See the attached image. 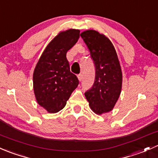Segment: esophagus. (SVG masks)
I'll return each instance as SVG.
<instances>
[{"label":"esophagus","instance_id":"obj_1","mask_svg":"<svg viewBox=\"0 0 158 158\" xmlns=\"http://www.w3.org/2000/svg\"><path fill=\"white\" fill-rule=\"evenodd\" d=\"M77 78H78V80H79L80 81H82V74H78V75H77Z\"/></svg>","mask_w":158,"mask_h":158}]
</instances>
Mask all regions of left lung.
Returning a JSON list of instances; mask_svg holds the SVG:
<instances>
[{"label": "left lung", "instance_id": "1", "mask_svg": "<svg viewBox=\"0 0 158 158\" xmlns=\"http://www.w3.org/2000/svg\"><path fill=\"white\" fill-rule=\"evenodd\" d=\"M90 50L96 69L95 81L85 97L95 113L111 111L116 103L123 84L119 61L113 43L106 36L95 30H86L81 34Z\"/></svg>", "mask_w": 158, "mask_h": 158}]
</instances>
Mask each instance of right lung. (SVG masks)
Instances as JSON below:
<instances>
[{"label":"right lung","instance_id":"1","mask_svg":"<svg viewBox=\"0 0 158 158\" xmlns=\"http://www.w3.org/2000/svg\"><path fill=\"white\" fill-rule=\"evenodd\" d=\"M80 30L61 32L47 45L33 73L35 99L48 113H55L65 106L79 81L70 71L66 54L77 43Z\"/></svg>","mask_w":158,"mask_h":158}]
</instances>
